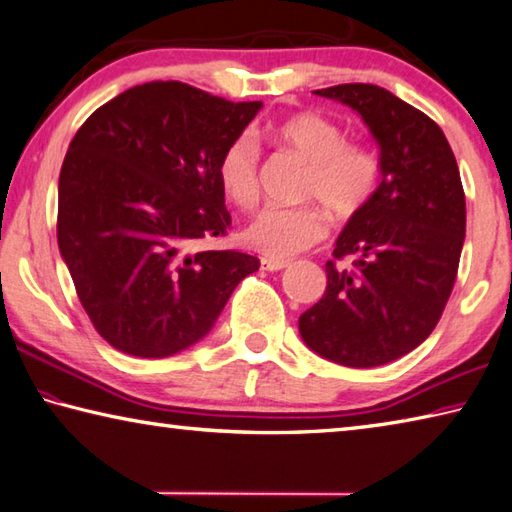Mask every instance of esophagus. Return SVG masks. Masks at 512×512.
Masks as SVG:
<instances>
[{
    "mask_svg": "<svg viewBox=\"0 0 512 512\" xmlns=\"http://www.w3.org/2000/svg\"><path fill=\"white\" fill-rule=\"evenodd\" d=\"M262 271H268V273H275V271H282V268L288 266L286 259H273V257H262Z\"/></svg>",
    "mask_w": 512,
    "mask_h": 512,
    "instance_id": "34e87169",
    "label": "esophagus"
}]
</instances>
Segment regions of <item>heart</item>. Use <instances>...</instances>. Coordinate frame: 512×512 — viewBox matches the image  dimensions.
<instances>
[{
    "label": "heart",
    "mask_w": 512,
    "mask_h": 512,
    "mask_svg": "<svg viewBox=\"0 0 512 512\" xmlns=\"http://www.w3.org/2000/svg\"><path fill=\"white\" fill-rule=\"evenodd\" d=\"M264 134L306 161L302 194L320 201L331 215L351 217L371 199L378 185V161L362 143L345 141L331 118L300 111L280 123H268ZM226 199L239 208L259 199V147L241 134L226 145L217 167ZM327 224L318 208H264L241 230V241L264 257L284 259L318 244Z\"/></svg>",
    "instance_id": "1"
}]
</instances>
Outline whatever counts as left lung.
<instances>
[{
  "instance_id": "1",
  "label": "left lung",
  "mask_w": 512,
  "mask_h": 512,
  "mask_svg": "<svg viewBox=\"0 0 512 512\" xmlns=\"http://www.w3.org/2000/svg\"><path fill=\"white\" fill-rule=\"evenodd\" d=\"M358 111L380 147L383 181L349 217L327 262V291L300 336L345 367H378L416 349L448 304L466 239V194L441 127L376 85L313 91Z\"/></svg>"
}]
</instances>
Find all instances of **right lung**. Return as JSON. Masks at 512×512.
Masks as SVG:
<instances>
[{
	"label": "right lung",
	"instance_id": "add662e5",
	"mask_svg": "<svg viewBox=\"0 0 512 512\" xmlns=\"http://www.w3.org/2000/svg\"><path fill=\"white\" fill-rule=\"evenodd\" d=\"M259 109L154 80L109 100L73 136L58 183V246L114 349L165 358L192 347L259 268L237 250H188L226 235L219 159Z\"/></svg>",
	"mask_w": 512,
	"mask_h": 512
}]
</instances>
